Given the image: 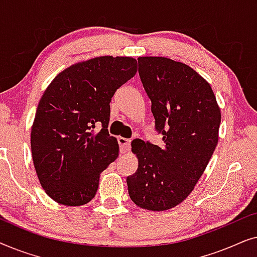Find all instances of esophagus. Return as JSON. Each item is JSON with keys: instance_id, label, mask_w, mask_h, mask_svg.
Returning <instances> with one entry per match:
<instances>
[{"instance_id": "esophagus-1", "label": "esophagus", "mask_w": 257, "mask_h": 257, "mask_svg": "<svg viewBox=\"0 0 257 257\" xmlns=\"http://www.w3.org/2000/svg\"><path fill=\"white\" fill-rule=\"evenodd\" d=\"M118 144H119V150H120V153H126L130 150V145H131V140L122 138V137H119L118 138Z\"/></svg>"}]
</instances>
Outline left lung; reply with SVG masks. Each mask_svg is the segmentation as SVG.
Here are the masks:
<instances>
[{
    "label": "left lung",
    "mask_w": 257,
    "mask_h": 257,
    "mask_svg": "<svg viewBox=\"0 0 257 257\" xmlns=\"http://www.w3.org/2000/svg\"><path fill=\"white\" fill-rule=\"evenodd\" d=\"M138 65L164 145L133 140L138 170L126 182L137 206L159 212L191 194L217 145L221 113L212 87L188 65L165 57H139Z\"/></svg>",
    "instance_id": "8db88e82"
}]
</instances>
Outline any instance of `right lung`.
I'll list each match as a JSON object with an SVG mask.
<instances>
[{
    "instance_id": "add662e5",
    "label": "right lung",
    "mask_w": 257,
    "mask_h": 257,
    "mask_svg": "<svg viewBox=\"0 0 257 257\" xmlns=\"http://www.w3.org/2000/svg\"><path fill=\"white\" fill-rule=\"evenodd\" d=\"M137 72L131 57L104 56L62 71L44 91L31 128V153L45 193L65 206L96 195L99 175L118 158L108 135L110 103Z\"/></svg>"
}]
</instances>
